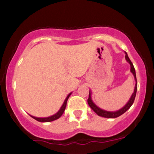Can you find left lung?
Here are the masks:
<instances>
[{"instance_id": "1", "label": "left lung", "mask_w": 154, "mask_h": 154, "mask_svg": "<svg viewBox=\"0 0 154 154\" xmlns=\"http://www.w3.org/2000/svg\"><path fill=\"white\" fill-rule=\"evenodd\" d=\"M125 60H126L129 63L130 65H131V72L133 73V75H134V77H135V80L136 82V84L135 86V89H134V92H133V94H132V96L131 97V98H130V100H128V103H126V105H125L124 107H123L121 109H120L119 110H117V111H116V112H108V111H105V110L100 109V108H99L98 106L95 105L91 99V92L89 91V96H88V98L87 100L88 105H89L90 107L91 108V109L94 110V111L100 116H103V117H105V118H111V119L118 117V116L122 115L123 113H125V112L131 107L132 105H133L134 103V100H135L136 93H137V79H136L135 70V68H134V66H133V64L132 63L131 60H130V58L128 57V56L127 53L126 52H125Z\"/></svg>"}]
</instances>
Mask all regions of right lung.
Returning <instances> with one entry per match:
<instances>
[{"instance_id": "add662e5", "label": "right lung", "mask_w": 154, "mask_h": 154, "mask_svg": "<svg viewBox=\"0 0 154 154\" xmlns=\"http://www.w3.org/2000/svg\"><path fill=\"white\" fill-rule=\"evenodd\" d=\"M72 93H70V94H68V96H67V98L65 100L63 104L61 107L60 108L59 111H58L57 113H56L55 114H54V115L51 116H49V117H45V118H39V117H35V116H31V115H29L31 116L32 118H33L34 119H35L36 121H40V122H50V121H53L54 120L58 119H59L60 116L63 114V112L65 111V109H66V105H67V101H68V100L69 98V97L71 95Z\"/></svg>"}]
</instances>
